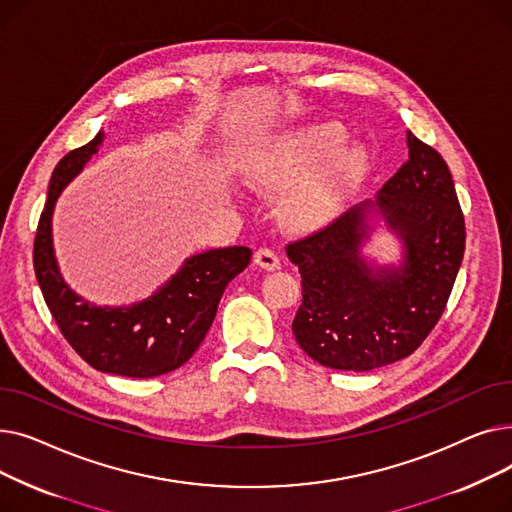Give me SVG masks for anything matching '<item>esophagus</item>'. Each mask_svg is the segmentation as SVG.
<instances>
[{"instance_id": "obj_1", "label": "esophagus", "mask_w": 512, "mask_h": 512, "mask_svg": "<svg viewBox=\"0 0 512 512\" xmlns=\"http://www.w3.org/2000/svg\"><path fill=\"white\" fill-rule=\"evenodd\" d=\"M255 263L259 265V267H263V270H280V257L276 255V251H272V249H265V247H261V249H257L255 251Z\"/></svg>"}]
</instances>
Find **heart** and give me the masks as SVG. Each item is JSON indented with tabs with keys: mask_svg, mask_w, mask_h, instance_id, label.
Instances as JSON below:
<instances>
[{
	"mask_svg": "<svg viewBox=\"0 0 512 512\" xmlns=\"http://www.w3.org/2000/svg\"><path fill=\"white\" fill-rule=\"evenodd\" d=\"M342 143L344 132L338 126H319L301 132L299 137L282 141L270 153L253 161L245 170V178L257 191H288L328 164ZM363 161L365 155L359 149L342 153L330 168L288 197L284 205L286 220L297 228H313L330 220L359 178Z\"/></svg>",
	"mask_w": 512,
	"mask_h": 512,
	"instance_id": "obj_1",
	"label": "heart"
}]
</instances>
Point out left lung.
Segmentation results:
<instances>
[{"label": "left lung", "mask_w": 512, "mask_h": 512, "mask_svg": "<svg viewBox=\"0 0 512 512\" xmlns=\"http://www.w3.org/2000/svg\"><path fill=\"white\" fill-rule=\"evenodd\" d=\"M409 159L378 199L348 209L286 253L299 265L303 303L292 332L317 363L369 371L409 357L442 317L465 253V218L442 155L407 134ZM378 208L406 242L400 268L360 257L366 213Z\"/></svg>", "instance_id": "1"}]
</instances>
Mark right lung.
Returning <instances> with one entry per match:
<instances>
[{"mask_svg": "<svg viewBox=\"0 0 512 512\" xmlns=\"http://www.w3.org/2000/svg\"><path fill=\"white\" fill-rule=\"evenodd\" d=\"M101 141L103 132L64 155L51 174L35 234V276L62 336L80 359L103 373L155 378L195 355L228 282L245 270L253 253L249 247H226L186 259L164 288L132 307H95L80 299L58 270L51 245V213L64 186L97 153Z\"/></svg>", "mask_w": 512, "mask_h": 512, "instance_id": "right-lung-1", "label": "right lung"}]
</instances>
